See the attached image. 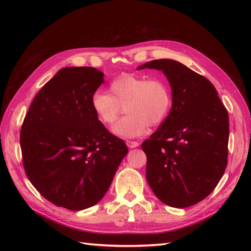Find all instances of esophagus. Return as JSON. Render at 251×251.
Segmentation results:
<instances>
[{
	"label": "esophagus",
	"instance_id": "obj_1",
	"mask_svg": "<svg viewBox=\"0 0 251 251\" xmlns=\"http://www.w3.org/2000/svg\"><path fill=\"white\" fill-rule=\"evenodd\" d=\"M126 146L130 149L137 148L139 146V143L137 141H131V140H126Z\"/></svg>",
	"mask_w": 251,
	"mask_h": 251
}]
</instances>
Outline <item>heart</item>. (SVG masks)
Here are the masks:
<instances>
[{
    "label": "heart",
    "mask_w": 251,
    "mask_h": 251,
    "mask_svg": "<svg viewBox=\"0 0 251 251\" xmlns=\"http://www.w3.org/2000/svg\"><path fill=\"white\" fill-rule=\"evenodd\" d=\"M110 94L96 91L91 96V108L105 126H111L124 111L127 115L113 126V133L135 138L146 133L147 126L159 125L168 116L172 105L170 88L161 79L146 80L125 75L113 80Z\"/></svg>",
    "instance_id": "b5f03b06"
}]
</instances>
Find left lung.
Masks as SVG:
<instances>
[{
	"label": "left lung",
	"instance_id": "8db88e82",
	"mask_svg": "<svg viewBox=\"0 0 251 251\" xmlns=\"http://www.w3.org/2000/svg\"><path fill=\"white\" fill-rule=\"evenodd\" d=\"M162 71L172 89V108L142 142L147 180L157 198L172 207L192 206L214 191L227 165L228 113L214 85L174 59L137 68Z\"/></svg>",
	"mask_w": 251,
	"mask_h": 251
}]
</instances>
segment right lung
<instances>
[{
	"label": "right lung",
	"mask_w": 251,
	"mask_h": 251,
	"mask_svg": "<svg viewBox=\"0 0 251 251\" xmlns=\"http://www.w3.org/2000/svg\"><path fill=\"white\" fill-rule=\"evenodd\" d=\"M103 81L95 68H63L35 95L23 123L27 177L56 206L81 210L97 204L128 151L91 108Z\"/></svg>",
	"instance_id": "obj_1"
}]
</instances>
